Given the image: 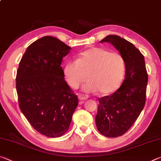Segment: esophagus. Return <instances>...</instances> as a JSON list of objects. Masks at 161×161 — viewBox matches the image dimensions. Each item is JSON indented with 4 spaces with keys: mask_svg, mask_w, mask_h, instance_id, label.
<instances>
[{
    "mask_svg": "<svg viewBox=\"0 0 161 161\" xmlns=\"http://www.w3.org/2000/svg\"><path fill=\"white\" fill-rule=\"evenodd\" d=\"M78 98L80 101H83V100H86V99H88V97L85 96V95H83V94H79Z\"/></svg>",
    "mask_w": 161,
    "mask_h": 161,
    "instance_id": "1",
    "label": "esophagus"
}]
</instances>
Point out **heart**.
<instances>
[{
  "label": "heart",
  "mask_w": 161,
  "mask_h": 161,
  "mask_svg": "<svg viewBox=\"0 0 161 161\" xmlns=\"http://www.w3.org/2000/svg\"><path fill=\"white\" fill-rule=\"evenodd\" d=\"M124 69V59L119 54L94 47L81 53L79 59L68 62L64 75L68 84L76 89L85 80L84 72H87L89 80L83 85V91L98 90L101 94H108L119 86Z\"/></svg>",
  "instance_id": "obj_1"
}]
</instances>
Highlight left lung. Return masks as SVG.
<instances>
[{"mask_svg":"<svg viewBox=\"0 0 161 161\" xmlns=\"http://www.w3.org/2000/svg\"><path fill=\"white\" fill-rule=\"evenodd\" d=\"M114 46L123 58L126 74L121 86L99 98L95 118L97 129L106 137H118L129 130L145 106L148 74L144 56L131 42L110 35L100 41Z\"/></svg>","mask_w":161,"mask_h":161,"instance_id":"8db88e82","label":"left lung"}]
</instances>
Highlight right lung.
<instances>
[{"label": "right lung", "instance_id": "1", "mask_svg": "<svg viewBox=\"0 0 161 161\" xmlns=\"http://www.w3.org/2000/svg\"><path fill=\"white\" fill-rule=\"evenodd\" d=\"M71 47L51 36L30 45L19 64L16 89L19 107L34 129L50 138L67 132L78 98L64 80L62 58Z\"/></svg>", "mask_w": 161, "mask_h": 161}]
</instances>
